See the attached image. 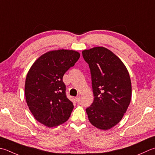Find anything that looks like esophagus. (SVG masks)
<instances>
[{"label":"esophagus","instance_id":"1","mask_svg":"<svg viewBox=\"0 0 155 155\" xmlns=\"http://www.w3.org/2000/svg\"><path fill=\"white\" fill-rule=\"evenodd\" d=\"M75 99H76V101H77V102H79L80 100H81V97L80 96H78V97H77L75 98Z\"/></svg>","mask_w":155,"mask_h":155}]
</instances>
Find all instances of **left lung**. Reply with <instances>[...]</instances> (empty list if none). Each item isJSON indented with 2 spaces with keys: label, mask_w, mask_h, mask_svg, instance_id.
Wrapping results in <instances>:
<instances>
[{
  "label": "left lung",
  "mask_w": 155,
  "mask_h": 155,
  "mask_svg": "<svg viewBox=\"0 0 155 155\" xmlns=\"http://www.w3.org/2000/svg\"><path fill=\"white\" fill-rule=\"evenodd\" d=\"M82 53L91 70L95 97L86 109L88 118L96 128L110 129L122 119L131 100L128 71L122 60L105 48L95 47Z\"/></svg>",
  "instance_id": "1"
}]
</instances>
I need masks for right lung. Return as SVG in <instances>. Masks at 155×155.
Returning a JSON list of instances; mask_svg holds the SVG:
<instances>
[{
    "instance_id": "obj_1",
    "label": "right lung",
    "mask_w": 155,
    "mask_h": 155,
    "mask_svg": "<svg viewBox=\"0 0 155 155\" xmlns=\"http://www.w3.org/2000/svg\"><path fill=\"white\" fill-rule=\"evenodd\" d=\"M79 58L80 54L73 50L50 51L33 63L27 74V104L35 120L49 128L71 116L74 105L66 97L62 78Z\"/></svg>"
}]
</instances>
